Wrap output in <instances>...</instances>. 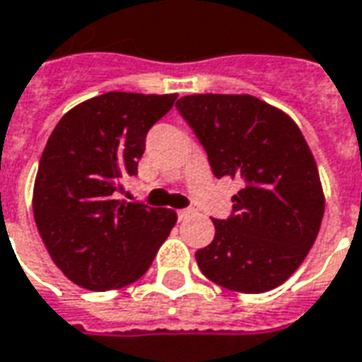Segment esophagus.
Segmentation results:
<instances>
[{
	"label": "esophagus",
	"instance_id": "obj_1",
	"mask_svg": "<svg viewBox=\"0 0 362 362\" xmlns=\"http://www.w3.org/2000/svg\"><path fill=\"white\" fill-rule=\"evenodd\" d=\"M192 214H194V209H180L178 211V219H188Z\"/></svg>",
	"mask_w": 362,
	"mask_h": 362
}]
</instances>
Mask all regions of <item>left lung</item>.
<instances>
[{"label":"left lung","instance_id":"left-lung-1","mask_svg":"<svg viewBox=\"0 0 362 362\" xmlns=\"http://www.w3.org/2000/svg\"><path fill=\"white\" fill-rule=\"evenodd\" d=\"M176 107L217 178L243 180L233 214L214 219V241L196 252L199 270L243 294L280 286L308 257L325 209L302 131L284 111L247 93H194Z\"/></svg>","mask_w":362,"mask_h":362}]
</instances>
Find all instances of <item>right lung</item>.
Wrapping results in <instances>:
<instances>
[{"label": "right lung", "mask_w": 362, "mask_h": 362, "mask_svg": "<svg viewBox=\"0 0 362 362\" xmlns=\"http://www.w3.org/2000/svg\"><path fill=\"white\" fill-rule=\"evenodd\" d=\"M176 93L107 92L68 111L50 133L33 189V214L50 259L93 292L129 286L153 264L176 223L166 207L121 202L148 129Z\"/></svg>", "instance_id": "1"}]
</instances>
